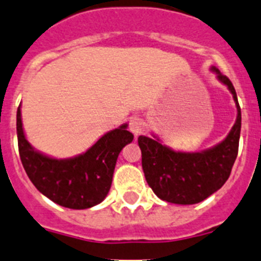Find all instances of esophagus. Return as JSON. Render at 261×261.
<instances>
[{
  "label": "esophagus",
  "instance_id": "obj_1",
  "mask_svg": "<svg viewBox=\"0 0 261 261\" xmlns=\"http://www.w3.org/2000/svg\"><path fill=\"white\" fill-rule=\"evenodd\" d=\"M128 128H130V131L134 135H139L141 130H143V123H141V121L138 117H133L128 121Z\"/></svg>",
  "mask_w": 261,
  "mask_h": 261
}]
</instances>
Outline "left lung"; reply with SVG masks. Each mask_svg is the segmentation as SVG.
Masks as SVG:
<instances>
[{
    "mask_svg": "<svg viewBox=\"0 0 261 261\" xmlns=\"http://www.w3.org/2000/svg\"><path fill=\"white\" fill-rule=\"evenodd\" d=\"M213 70L231 90L237 107L236 123L221 144L201 153H181L146 136L138 139L146 182L159 199L168 203L190 205L205 200L228 179L237 158L241 108L231 80L216 67Z\"/></svg>",
    "mask_w": 261,
    "mask_h": 261,
    "instance_id": "1",
    "label": "left lung"
}]
</instances>
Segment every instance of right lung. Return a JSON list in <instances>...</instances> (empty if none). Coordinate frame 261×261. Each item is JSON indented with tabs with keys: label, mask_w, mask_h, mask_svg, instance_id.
Masks as SVG:
<instances>
[{
	"label": "right lung",
	"mask_w": 261,
	"mask_h": 261,
	"mask_svg": "<svg viewBox=\"0 0 261 261\" xmlns=\"http://www.w3.org/2000/svg\"><path fill=\"white\" fill-rule=\"evenodd\" d=\"M122 125L99 139L89 150L71 159H53L38 153L25 139L20 107L16 113L17 145L28 177L44 196L70 209L102 203L112 184L116 161L134 135Z\"/></svg>",
	"instance_id": "1"
}]
</instances>
